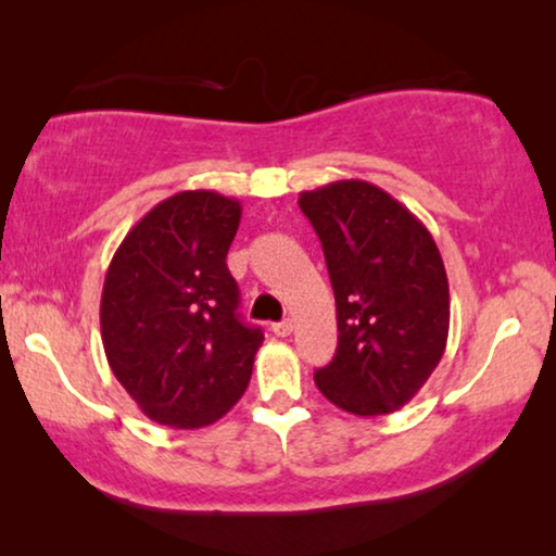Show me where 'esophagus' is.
<instances>
[{
	"instance_id": "obj_1",
	"label": "esophagus",
	"mask_w": 556,
	"mask_h": 556,
	"mask_svg": "<svg viewBox=\"0 0 556 556\" xmlns=\"http://www.w3.org/2000/svg\"><path fill=\"white\" fill-rule=\"evenodd\" d=\"M270 331L276 333V337H291L293 324H291V321H278V324L270 326Z\"/></svg>"
}]
</instances>
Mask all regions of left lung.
I'll use <instances>...</instances> for the list:
<instances>
[{
    "label": "left lung",
    "mask_w": 556,
    "mask_h": 556,
    "mask_svg": "<svg viewBox=\"0 0 556 556\" xmlns=\"http://www.w3.org/2000/svg\"><path fill=\"white\" fill-rule=\"evenodd\" d=\"M337 299L339 344L314 382L359 417L407 405L443 359L451 293L443 257L420 219L362 179L301 192Z\"/></svg>",
    "instance_id": "1"
}]
</instances>
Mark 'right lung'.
<instances>
[{
  "instance_id": "1",
  "label": "right lung",
  "mask_w": 556,
  "mask_h": 556,
  "mask_svg": "<svg viewBox=\"0 0 556 556\" xmlns=\"http://www.w3.org/2000/svg\"><path fill=\"white\" fill-rule=\"evenodd\" d=\"M240 215L212 189L174 194L128 230L105 273V359L159 425L204 428L248 390L263 331L240 321L225 263Z\"/></svg>"
}]
</instances>
